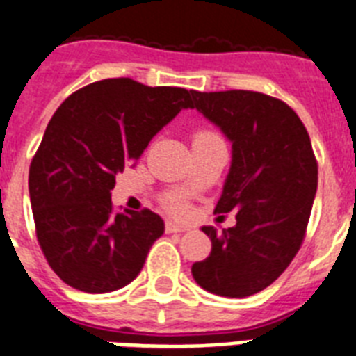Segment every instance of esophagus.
Listing matches in <instances>:
<instances>
[{"mask_svg":"<svg viewBox=\"0 0 356 356\" xmlns=\"http://www.w3.org/2000/svg\"><path fill=\"white\" fill-rule=\"evenodd\" d=\"M184 231H188L186 225H181V223L175 222H166V233H184Z\"/></svg>","mask_w":356,"mask_h":356,"instance_id":"1","label":"esophagus"}]
</instances>
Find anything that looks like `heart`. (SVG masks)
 Listing matches in <instances>:
<instances>
[{
    "mask_svg": "<svg viewBox=\"0 0 356 356\" xmlns=\"http://www.w3.org/2000/svg\"><path fill=\"white\" fill-rule=\"evenodd\" d=\"M214 134L216 133L211 131V129H197V131H194V134H192V140H194V142H201V140L211 138ZM162 203H164V207H166L168 211L172 212V214H177V216H183V214L188 212V203H186V200H184L183 195H170V197H166Z\"/></svg>",
    "mask_w": 356,
    "mask_h": 356,
    "instance_id": "heart-1",
    "label": "heart"
}]
</instances>
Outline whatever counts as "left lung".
<instances>
[{
    "label": "left lung",
    "mask_w": 356,
    "mask_h": 356,
    "mask_svg": "<svg viewBox=\"0 0 356 356\" xmlns=\"http://www.w3.org/2000/svg\"><path fill=\"white\" fill-rule=\"evenodd\" d=\"M192 107L233 142V162L214 212L236 225L203 227L212 251L192 275L207 292L248 298L286 270L307 234L318 161L303 122L284 102L251 90H192Z\"/></svg>",
    "instance_id": "obj_1"
}]
</instances>
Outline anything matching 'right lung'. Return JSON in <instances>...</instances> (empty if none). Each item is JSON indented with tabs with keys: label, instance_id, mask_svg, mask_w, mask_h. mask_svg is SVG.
Returning <instances> with one entry per match:
<instances>
[{
	"label": "right lung",
	"instance_id": "right-lung-1",
	"mask_svg": "<svg viewBox=\"0 0 356 356\" xmlns=\"http://www.w3.org/2000/svg\"><path fill=\"white\" fill-rule=\"evenodd\" d=\"M192 90L145 86L129 77L83 86L49 120L29 166L36 240L51 270L75 290L114 292L138 275L162 218L116 212V173L134 164Z\"/></svg>",
	"mask_w": 356,
	"mask_h": 356
}]
</instances>
